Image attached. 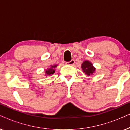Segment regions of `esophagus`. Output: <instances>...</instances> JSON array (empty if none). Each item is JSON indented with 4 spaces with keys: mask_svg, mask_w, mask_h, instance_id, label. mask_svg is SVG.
Listing matches in <instances>:
<instances>
[{
    "mask_svg": "<svg viewBox=\"0 0 130 130\" xmlns=\"http://www.w3.org/2000/svg\"><path fill=\"white\" fill-rule=\"evenodd\" d=\"M74 63H75V60H74V59H72V60H71L70 62H66V64H67V65H74Z\"/></svg>",
    "mask_w": 130,
    "mask_h": 130,
    "instance_id": "1",
    "label": "esophagus"
}]
</instances>
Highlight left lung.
<instances>
[{
    "mask_svg": "<svg viewBox=\"0 0 130 130\" xmlns=\"http://www.w3.org/2000/svg\"><path fill=\"white\" fill-rule=\"evenodd\" d=\"M81 68L83 69V72L85 73V74H87L88 76L93 74L95 71V68L93 67L92 63L87 60H86L83 62L81 65Z\"/></svg>",
    "mask_w": 130,
    "mask_h": 130,
    "instance_id": "1",
    "label": "left lung"
}]
</instances>
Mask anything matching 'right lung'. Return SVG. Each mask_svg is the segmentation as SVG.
Listing matches in <instances>:
<instances>
[{
    "label": "right lung",
    "mask_w": 130,
    "mask_h": 130,
    "mask_svg": "<svg viewBox=\"0 0 130 130\" xmlns=\"http://www.w3.org/2000/svg\"><path fill=\"white\" fill-rule=\"evenodd\" d=\"M57 67V65H51V67L49 69H47V70L46 71V75H51L52 74H53L55 72V68Z\"/></svg>",
    "instance_id": "obj_1"
}]
</instances>
